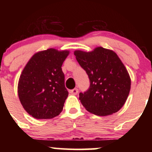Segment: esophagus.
Masks as SVG:
<instances>
[{"instance_id": "obj_1", "label": "esophagus", "mask_w": 152, "mask_h": 152, "mask_svg": "<svg viewBox=\"0 0 152 152\" xmlns=\"http://www.w3.org/2000/svg\"><path fill=\"white\" fill-rule=\"evenodd\" d=\"M71 94H73V95H76V94L78 93V88H74V89H72L71 91Z\"/></svg>"}]
</instances>
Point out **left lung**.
<instances>
[{
    "mask_svg": "<svg viewBox=\"0 0 152 152\" xmlns=\"http://www.w3.org/2000/svg\"><path fill=\"white\" fill-rule=\"evenodd\" d=\"M74 55L90 81L88 90L79 94L82 105L97 116L117 112L129 94L131 79L116 53L98 47L91 52L76 50Z\"/></svg>",
    "mask_w": 152,
    "mask_h": 152,
    "instance_id": "left-lung-1",
    "label": "left lung"
}]
</instances>
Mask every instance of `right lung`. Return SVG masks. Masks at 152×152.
<instances>
[{"label": "right lung", "mask_w": 152, "mask_h": 152, "mask_svg": "<svg viewBox=\"0 0 152 152\" xmlns=\"http://www.w3.org/2000/svg\"><path fill=\"white\" fill-rule=\"evenodd\" d=\"M67 50L49 48L34 54L18 81L19 99L24 109L38 119L52 118L62 111L69 95L61 66Z\"/></svg>", "instance_id": "add662e5"}]
</instances>
